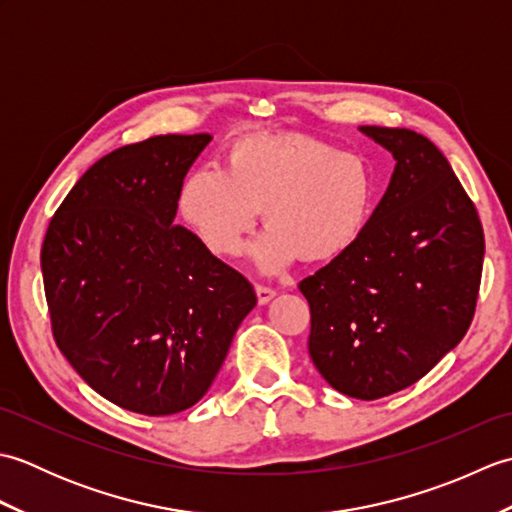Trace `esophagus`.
Instances as JSON below:
<instances>
[{"instance_id": "esophagus-1", "label": "esophagus", "mask_w": 512, "mask_h": 512, "mask_svg": "<svg viewBox=\"0 0 512 512\" xmlns=\"http://www.w3.org/2000/svg\"><path fill=\"white\" fill-rule=\"evenodd\" d=\"M255 292H257L259 306H266V303L277 295V292L273 288H268V286H255Z\"/></svg>"}]
</instances>
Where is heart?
I'll list each match as a JSON object with an SVG mask.
<instances>
[{
	"instance_id": "heart-1",
	"label": "heart",
	"mask_w": 512,
	"mask_h": 512,
	"mask_svg": "<svg viewBox=\"0 0 512 512\" xmlns=\"http://www.w3.org/2000/svg\"><path fill=\"white\" fill-rule=\"evenodd\" d=\"M374 178L363 158L310 136H250L228 156L195 167L182 184L180 211L217 257L242 253L266 206L268 231L250 248L266 275L330 262L363 233Z\"/></svg>"
}]
</instances>
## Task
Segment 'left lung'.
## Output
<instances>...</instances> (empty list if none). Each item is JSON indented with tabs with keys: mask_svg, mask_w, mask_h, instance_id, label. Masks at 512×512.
<instances>
[{
	"mask_svg": "<svg viewBox=\"0 0 512 512\" xmlns=\"http://www.w3.org/2000/svg\"><path fill=\"white\" fill-rule=\"evenodd\" d=\"M396 160L354 246L299 284L308 350L341 394L376 400L416 383L458 345L475 314L484 231L475 204L422 134L358 127Z\"/></svg>",
	"mask_w": 512,
	"mask_h": 512,
	"instance_id": "1",
	"label": "left lung"
}]
</instances>
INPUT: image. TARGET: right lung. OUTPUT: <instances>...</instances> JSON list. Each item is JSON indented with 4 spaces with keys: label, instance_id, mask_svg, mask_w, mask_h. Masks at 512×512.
<instances>
[{
    "label": "right lung",
    "instance_id": "1",
    "mask_svg": "<svg viewBox=\"0 0 512 512\" xmlns=\"http://www.w3.org/2000/svg\"><path fill=\"white\" fill-rule=\"evenodd\" d=\"M209 134L125 145L83 173L41 246L52 334L85 383L145 416L193 407L257 297L173 224Z\"/></svg>",
    "mask_w": 512,
    "mask_h": 512
}]
</instances>
